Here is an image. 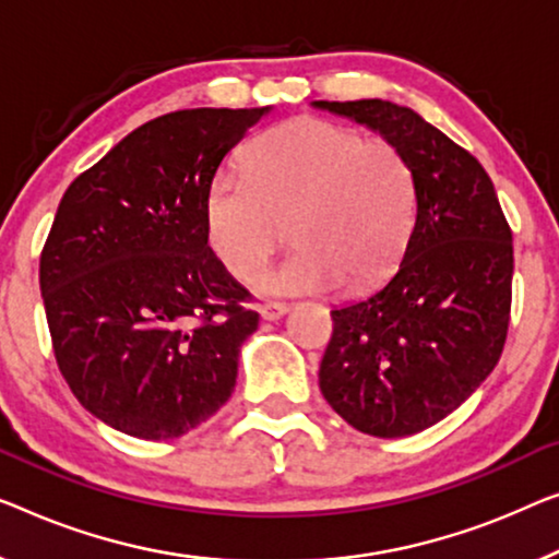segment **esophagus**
<instances>
[{
  "instance_id": "34e87169",
  "label": "esophagus",
  "mask_w": 559,
  "mask_h": 559,
  "mask_svg": "<svg viewBox=\"0 0 559 559\" xmlns=\"http://www.w3.org/2000/svg\"><path fill=\"white\" fill-rule=\"evenodd\" d=\"M288 313V306L286 304H276V301H269L261 306V319L263 321H278L283 316Z\"/></svg>"
}]
</instances>
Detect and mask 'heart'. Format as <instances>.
Returning a JSON list of instances; mask_svg holds the SVG:
<instances>
[{"mask_svg":"<svg viewBox=\"0 0 559 559\" xmlns=\"http://www.w3.org/2000/svg\"><path fill=\"white\" fill-rule=\"evenodd\" d=\"M414 168L389 140L301 118L246 150V173L223 168L205 195L207 246L233 278H253L290 230V251L258 278L263 296L361 290L394 271L409 243Z\"/></svg>","mask_w":559,"mask_h":559,"instance_id":"b5f03b06","label":"heart"}]
</instances>
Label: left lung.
<instances>
[{"label":"left lung","mask_w":559,"mask_h":559,"mask_svg":"<svg viewBox=\"0 0 559 559\" xmlns=\"http://www.w3.org/2000/svg\"><path fill=\"white\" fill-rule=\"evenodd\" d=\"M409 157L419 205L402 263L384 286L333 306L319 386L341 419L369 437L435 427L499 361L512 304V230L474 155L389 99L326 103Z\"/></svg>","instance_id":"8db88e82"}]
</instances>
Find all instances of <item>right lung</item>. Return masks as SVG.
Wrapping results in <instances>:
<instances>
[{
    "label": "right lung",
    "mask_w": 559,
    "mask_h": 559,
    "mask_svg": "<svg viewBox=\"0 0 559 559\" xmlns=\"http://www.w3.org/2000/svg\"><path fill=\"white\" fill-rule=\"evenodd\" d=\"M273 107H195L122 138L72 180L39 288L72 394L122 435L168 441L228 402L258 313L207 246L205 195Z\"/></svg>",
    "instance_id": "right-lung-1"
}]
</instances>
